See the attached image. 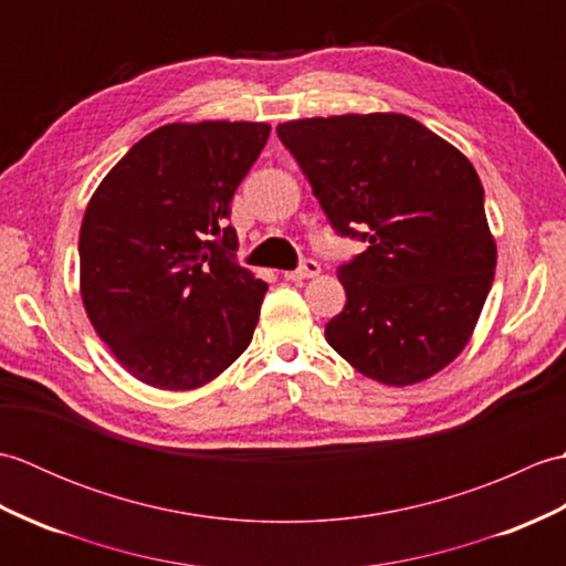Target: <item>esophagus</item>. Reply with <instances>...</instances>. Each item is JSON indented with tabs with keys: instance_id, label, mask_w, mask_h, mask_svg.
<instances>
[{
	"instance_id": "obj_1",
	"label": "esophagus",
	"mask_w": 566,
	"mask_h": 566,
	"mask_svg": "<svg viewBox=\"0 0 566 566\" xmlns=\"http://www.w3.org/2000/svg\"><path fill=\"white\" fill-rule=\"evenodd\" d=\"M318 272H321V264H318L316 260H306L298 270L284 272V280H290V282H304V280H311V276H316Z\"/></svg>"
}]
</instances>
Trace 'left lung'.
Wrapping results in <instances>:
<instances>
[{"label": "left lung", "mask_w": 566, "mask_h": 566, "mask_svg": "<svg viewBox=\"0 0 566 566\" xmlns=\"http://www.w3.org/2000/svg\"><path fill=\"white\" fill-rule=\"evenodd\" d=\"M276 134L335 231L369 243L338 268L347 304L328 345L384 387L438 375L472 338L496 270L474 165L406 114L298 118Z\"/></svg>", "instance_id": "1"}]
</instances>
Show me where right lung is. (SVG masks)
Listing matches in <instances>:
<instances>
[{
    "label": "right lung",
    "instance_id": "add662e5",
    "mask_svg": "<svg viewBox=\"0 0 566 566\" xmlns=\"http://www.w3.org/2000/svg\"><path fill=\"white\" fill-rule=\"evenodd\" d=\"M262 122H179L140 138L106 175L80 228L87 318L130 377L165 391L213 381L245 353L268 282L221 249Z\"/></svg>",
    "mask_w": 566,
    "mask_h": 566
}]
</instances>
